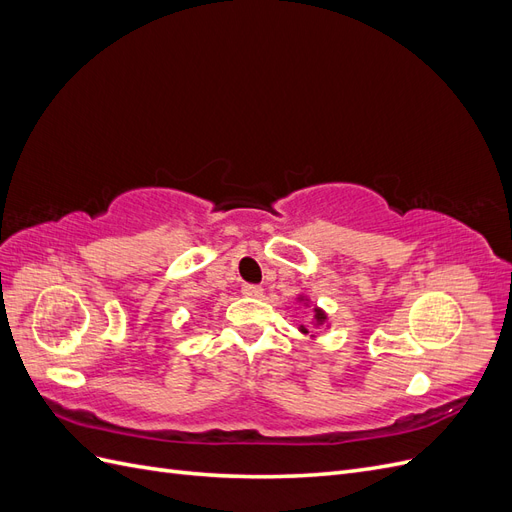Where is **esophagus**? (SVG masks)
<instances>
[{"instance_id":"1","label":"esophagus","mask_w":512,"mask_h":512,"mask_svg":"<svg viewBox=\"0 0 512 512\" xmlns=\"http://www.w3.org/2000/svg\"><path fill=\"white\" fill-rule=\"evenodd\" d=\"M241 292L245 294V297H260V294H262V288H260V286H256V284H243Z\"/></svg>"}]
</instances>
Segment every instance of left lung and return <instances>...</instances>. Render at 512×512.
<instances>
[{
  "label": "left lung",
  "instance_id": "left-lung-1",
  "mask_svg": "<svg viewBox=\"0 0 512 512\" xmlns=\"http://www.w3.org/2000/svg\"><path fill=\"white\" fill-rule=\"evenodd\" d=\"M314 312H316V314H314V318H316V322H318V324H322L324 320H327V314H324V312H322V309H318V307H316V309H314ZM301 331H303V333H309V331H307L305 327H301Z\"/></svg>",
  "mask_w": 512,
  "mask_h": 512
}]
</instances>
